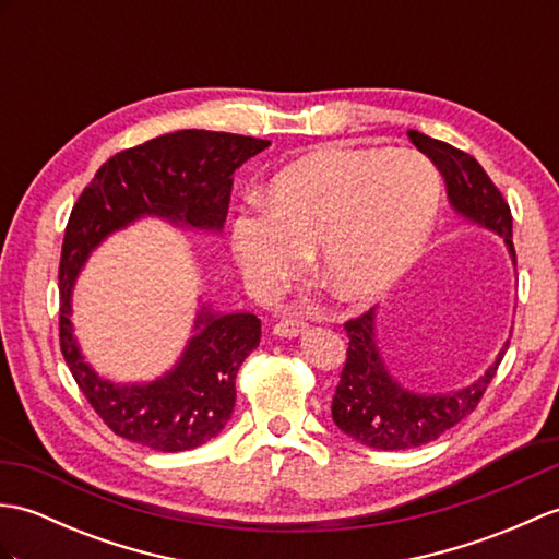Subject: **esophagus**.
Masks as SVG:
<instances>
[{
  "label": "esophagus",
  "instance_id": "esophagus-1",
  "mask_svg": "<svg viewBox=\"0 0 559 559\" xmlns=\"http://www.w3.org/2000/svg\"><path fill=\"white\" fill-rule=\"evenodd\" d=\"M305 331H307V321L297 319V317H285L274 326V333L278 335V338H297V335Z\"/></svg>",
  "mask_w": 559,
  "mask_h": 559
}]
</instances>
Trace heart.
Returning a JSON list of instances; mask_svg holds the SVG:
<instances>
[{
	"label": "heart",
	"instance_id": "1",
	"mask_svg": "<svg viewBox=\"0 0 559 559\" xmlns=\"http://www.w3.org/2000/svg\"><path fill=\"white\" fill-rule=\"evenodd\" d=\"M440 206V176L417 150L323 147L274 176L230 221V250L257 293L317 271L345 300H369L407 274Z\"/></svg>",
	"mask_w": 559,
	"mask_h": 559
}]
</instances>
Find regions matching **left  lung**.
<instances>
[{
  "label": "left lung",
  "instance_id": "8db88e82",
  "mask_svg": "<svg viewBox=\"0 0 559 559\" xmlns=\"http://www.w3.org/2000/svg\"><path fill=\"white\" fill-rule=\"evenodd\" d=\"M414 147L436 164L445 180L448 202L462 218L496 233L504 240L512 264L516 254L512 245V214L496 183L472 154L428 138L419 131H407ZM347 359L335 388L331 414L335 426L357 443L373 450H407L431 443L448 428L472 414L481 400L510 341L502 345L492 365L469 385L450 393H417L402 385L385 359L376 335V307L357 319L345 321Z\"/></svg>",
  "mask_w": 559,
  "mask_h": 559
}]
</instances>
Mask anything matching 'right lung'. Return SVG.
Masks as SVG:
<instances>
[{
	"label": "right lung",
	"mask_w": 559,
	"mask_h": 559,
	"mask_svg": "<svg viewBox=\"0 0 559 559\" xmlns=\"http://www.w3.org/2000/svg\"><path fill=\"white\" fill-rule=\"evenodd\" d=\"M269 140L176 131L123 150L99 166L78 198L59 264V341L90 405L116 436L159 452H183L221 433L236 407V376L259 345L262 321L250 311L221 314L202 302L176 365L147 383H114L87 365L73 333L71 295L85 262L111 233L157 216L180 228L218 233L233 174Z\"/></svg>",
	"instance_id": "add662e5"
}]
</instances>
